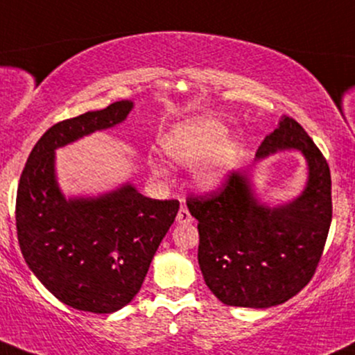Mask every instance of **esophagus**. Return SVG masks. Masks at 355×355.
<instances>
[{
	"label": "esophagus",
	"instance_id": "34e87169",
	"mask_svg": "<svg viewBox=\"0 0 355 355\" xmlns=\"http://www.w3.org/2000/svg\"><path fill=\"white\" fill-rule=\"evenodd\" d=\"M176 220L179 222V224H191V222H192V216H191L189 209H187L186 205H181V209H179V212H178Z\"/></svg>",
	"mask_w": 355,
	"mask_h": 355
}]
</instances>
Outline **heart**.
Returning a JSON list of instances; mask_svg holds the SVG:
<instances>
[{"instance_id":"1","label":"heart","mask_w":355,"mask_h":355,"mask_svg":"<svg viewBox=\"0 0 355 355\" xmlns=\"http://www.w3.org/2000/svg\"><path fill=\"white\" fill-rule=\"evenodd\" d=\"M227 126L212 116H198L173 126L161 139V150L174 163L194 166L203 161L198 169V181L202 187H216L224 179L229 163L234 159V141L227 138ZM157 174H164L163 164L155 163Z\"/></svg>"}]
</instances>
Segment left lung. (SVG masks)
Segmentation results:
<instances>
[{"mask_svg":"<svg viewBox=\"0 0 355 355\" xmlns=\"http://www.w3.org/2000/svg\"><path fill=\"white\" fill-rule=\"evenodd\" d=\"M296 148L309 178L298 199L279 207L257 202L243 173H232L216 191L191 194L198 218V260L205 284L224 304L270 308L311 282L332 218L331 171L303 126L290 116L258 146L257 157Z\"/></svg>","mask_w":355,"mask_h":355,"instance_id":"8db88e82","label":"left lung"}]
</instances>
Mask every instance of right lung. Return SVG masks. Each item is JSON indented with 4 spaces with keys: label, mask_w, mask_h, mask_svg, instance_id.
Returning a JSON list of instances; mask_svg holds the SVG:
<instances>
[{
    "label": "right lung",
    "mask_w": 355,
    "mask_h": 355,
    "mask_svg": "<svg viewBox=\"0 0 355 355\" xmlns=\"http://www.w3.org/2000/svg\"><path fill=\"white\" fill-rule=\"evenodd\" d=\"M133 103H110L51 126L34 144L16 194L17 242L26 263L57 300L107 314L137 296L179 200L144 198L126 184L95 199H65L54 150L121 123Z\"/></svg>",
    "instance_id": "add662e5"
}]
</instances>
